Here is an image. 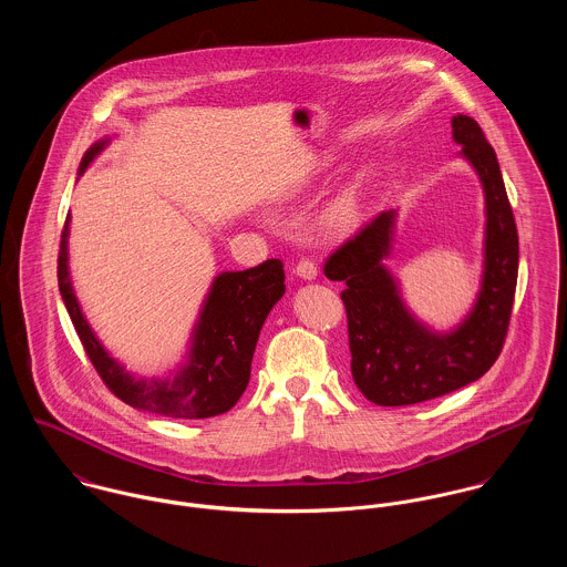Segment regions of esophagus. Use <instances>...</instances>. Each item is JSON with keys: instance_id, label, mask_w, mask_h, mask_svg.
<instances>
[{"instance_id": "esophagus-1", "label": "esophagus", "mask_w": 567, "mask_h": 567, "mask_svg": "<svg viewBox=\"0 0 567 567\" xmlns=\"http://www.w3.org/2000/svg\"><path fill=\"white\" fill-rule=\"evenodd\" d=\"M296 274L302 278V280H315L317 278V265L309 258H302L298 265H296Z\"/></svg>"}]
</instances>
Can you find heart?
I'll return each mask as SVG.
<instances>
[{
    "label": "heart",
    "mask_w": 567,
    "mask_h": 567,
    "mask_svg": "<svg viewBox=\"0 0 567 567\" xmlns=\"http://www.w3.org/2000/svg\"><path fill=\"white\" fill-rule=\"evenodd\" d=\"M359 219H361V202L352 190H348V193L337 195L326 206V210L321 215V228L328 235L341 237V235H348L350 230H354Z\"/></svg>",
    "instance_id": "b5f03b06"
}]
</instances>
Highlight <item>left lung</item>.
Returning a JSON list of instances; mask_svg holds the SVG:
<instances>
[{
	"mask_svg": "<svg viewBox=\"0 0 567 567\" xmlns=\"http://www.w3.org/2000/svg\"><path fill=\"white\" fill-rule=\"evenodd\" d=\"M458 156L476 172L485 197L483 274L476 300L454 328L441 332L406 307L398 278L384 265L393 250L398 210L380 213L326 260L323 274L348 287L352 378L378 406H406L456 391L483 377L503 350L517 285V230L501 165L481 126L452 117Z\"/></svg>",
	"mask_w": 567,
	"mask_h": 567,
	"instance_id": "1",
	"label": "left lung"
}]
</instances>
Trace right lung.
Returning a JSON list of instances; mask_svg holds the SVG:
<instances>
[{"label": "right lung", "mask_w": 567, "mask_h": 567, "mask_svg": "<svg viewBox=\"0 0 567 567\" xmlns=\"http://www.w3.org/2000/svg\"><path fill=\"white\" fill-rule=\"evenodd\" d=\"M109 143L111 138H100L86 150L78 178ZM69 224L71 213L59 252V289L75 332L106 386L134 409L176 420H206L230 411L250 382L260 328L285 296L282 262L269 258L246 271L217 274L193 323L185 361L165 377H136L104 348L82 313L69 274Z\"/></svg>", "instance_id": "add662e5"}]
</instances>
